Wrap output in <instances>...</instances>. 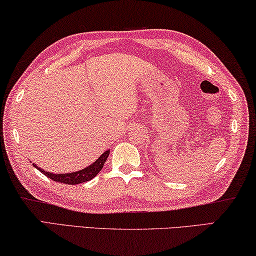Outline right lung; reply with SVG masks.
Instances as JSON below:
<instances>
[{"instance_id": "right-lung-1", "label": "right lung", "mask_w": 256, "mask_h": 256, "mask_svg": "<svg viewBox=\"0 0 256 256\" xmlns=\"http://www.w3.org/2000/svg\"><path fill=\"white\" fill-rule=\"evenodd\" d=\"M109 150H106L102 155H101L98 160L96 162H93L91 165H88V168L80 170V171L76 172H72V173H54V172H48L44 171L43 168H38V165L33 163V166L35 168H38V171L42 172L44 176H48V179L54 180L56 182H62V184H82V182H86L90 181L93 178L96 176L101 170L104 168V164L106 163L107 158L109 156Z\"/></svg>"}]
</instances>
